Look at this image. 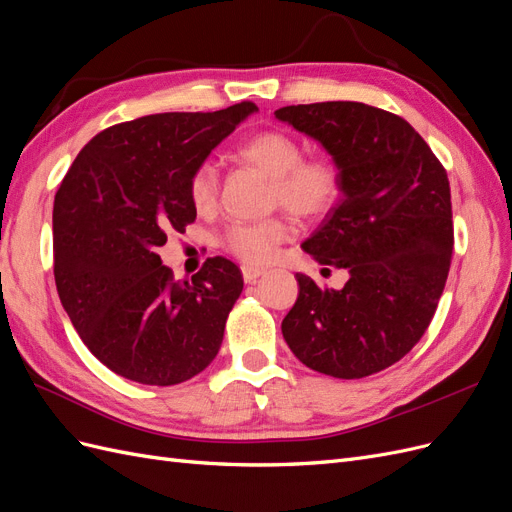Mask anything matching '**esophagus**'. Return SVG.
Instances as JSON below:
<instances>
[{
  "mask_svg": "<svg viewBox=\"0 0 512 512\" xmlns=\"http://www.w3.org/2000/svg\"><path fill=\"white\" fill-rule=\"evenodd\" d=\"M241 273H243V280L247 282V284H252V282H256L260 275H265L267 273V269H262V267H254V265H243L241 267Z\"/></svg>",
  "mask_w": 512,
  "mask_h": 512,
  "instance_id": "esophagus-1",
  "label": "esophagus"
}]
</instances>
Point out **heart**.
I'll use <instances>...</instances> for the list:
<instances>
[{"label":"heart","instance_id":"1","mask_svg":"<svg viewBox=\"0 0 512 512\" xmlns=\"http://www.w3.org/2000/svg\"><path fill=\"white\" fill-rule=\"evenodd\" d=\"M237 158L258 168L273 183V203L303 220L329 213L342 194V173L327 156L303 158V147L288 132L267 130L247 138L237 147ZM218 168L205 162L190 179V200L198 211H211L218 200ZM292 235L286 220L237 222L224 232L226 250L247 265L269 262L277 245Z\"/></svg>","mask_w":512,"mask_h":512}]
</instances>
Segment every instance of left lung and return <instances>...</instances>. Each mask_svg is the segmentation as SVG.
Returning a JSON list of instances; mask_svg holds the SVG:
<instances>
[{
    "label": "left lung",
    "mask_w": 512,
    "mask_h": 512,
    "mask_svg": "<svg viewBox=\"0 0 512 512\" xmlns=\"http://www.w3.org/2000/svg\"><path fill=\"white\" fill-rule=\"evenodd\" d=\"M275 117L312 136L339 166L342 196L303 250L350 273L342 290L297 273L284 339L320 374L371 376L404 359L436 314L453 254L446 170L406 119L376 106L316 102Z\"/></svg>",
    "instance_id": "left-lung-1"
}]
</instances>
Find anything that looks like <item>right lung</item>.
<instances>
[{
  "label": "right lung",
  "mask_w": 512,
  "mask_h": 512,
  "mask_svg": "<svg viewBox=\"0 0 512 512\" xmlns=\"http://www.w3.org/2000/svg\"><path fill=\"white\" fill-rule=\"evenodd\" d=\"M160 113L106 128L81 149L53 205L55 284L76 333L115 374L173 386L218 354L243 290L235 262L207 258L177 282L158 247L196 220L190 179L256 113Z\"/></svg>",
  "instance_id": "obj_1"
}]
</instances>
